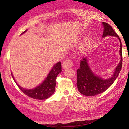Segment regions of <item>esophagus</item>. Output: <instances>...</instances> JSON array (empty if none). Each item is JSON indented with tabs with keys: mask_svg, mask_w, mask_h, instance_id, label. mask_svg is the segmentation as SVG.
Returning <instances> with one entry per match:
<instances>
[{
	"mask_svg": "<svg viewBox=\"0 0 129 129\" xmlns=\"http://www.w3.org/2000/svg\"><path fill=\"white\" fill-rule=\"evenodd\" d=\"M73 65V62L72 60L67 59L62 62V67L64 69H67L71 68Z\"/></svg>",
	"mask_w": 129,
	"mask_h": 129,
	"instance_id": "esophagus-1",
	"label": "esophagus"
}]
</instances>
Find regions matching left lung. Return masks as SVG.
<instances>
[{
  "instance_id": "1",
  "label": "left lung",
  "mask_w": 129,
  "mask_h": 129,
  "mask_svg": "<svg viewBox=\"0 0 129 129\" xmlns=\"http://www.w3.org/2000/svg\"><path fill=\"white\" fill-rule=\"evenodd\" d=\"M104 29L102 37L104 38L108 35L116 36L119 39V37L115 33L113 28L105 22H102ZM119 53L121 56L119 64L115 69L113 76L108 80H103L98 76H96L91 71L88 64L86 57L81 60L80 67L77 71V86L78 91L86 96H94L104 92L110 87L114 82L119 74L122 66V44H120Z\"/></svg>"
}]
</instances>
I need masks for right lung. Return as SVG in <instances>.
Masks as SVG:
<instances>
[{"mask_svg": "<svg viewBox=\"0 0 129 129\" xmlns=\"http://www.w3.org/2000/svg\"><path fill=\"white\" fill-rule=\"evenodd\" d=\"M26 30H27L23 32L22 34L25 32ZM61 72V62H58L52 68L49 73L47 77L45 78L42 84L36 87V88L27 90L21 88L18 84L17 85L23 93L32 99L36 100L47 99L54 92L56 86V78ZM12 76L14 80L12 75Z\"/></svg>", "mask_w": 129, "mask_h": 129, "instance_id": "add662e5", "label": "right lung"}]
</instances>
